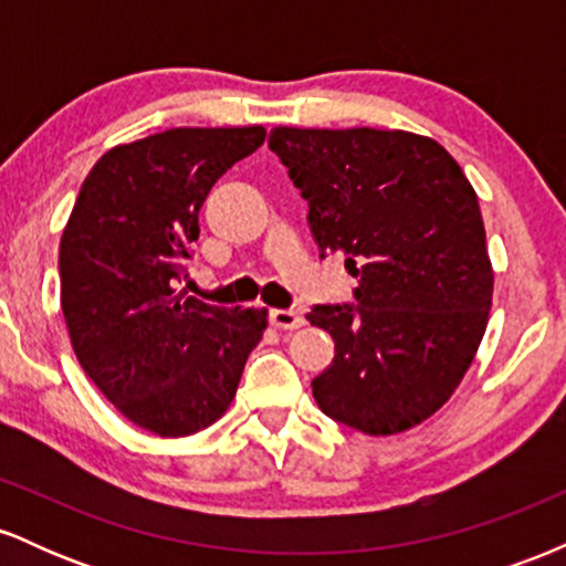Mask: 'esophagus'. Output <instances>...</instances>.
I'll return each instance as SVG.
<instances>
[{
  "label": "esophagus",
  "mask_w": 566,
  "mask_h": 566,
  "mask_svg": "<svg viewBox=\"0 0 566 566\" xmlns=\"http://www.w3.org/2000/svg\"><path fill=\"white\" fill-rule=\"evenodd\" d=\"M271 324H274V327H279V329H297V327H303V316L297 314V311H290V308H276V311H271Z\"/></svg>",
  "instance_id": "obj_1"
}]
</instances>
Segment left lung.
I'll list each match as a JSON object with an SVG mask.
<instances>
[{
	"instance_id": "1",
	"label": "left lung",
	"mask_w": 566,
	"mask_h": 566,
	"mask_svg": "<svg viewBox=\"0 0 566 566\" xmlns=\"http://www.w3.org/2000/svg\"><path fill=\"white\" fill-rule=\"evenodd\" d=\"M269 148L308 201L324 255L359 276L356 305L305 316L335 340L314 378L324 415L369 437L431 418L469 373L492 274L473 186L444 146L405 129L274 127Z\"/></svg>"
}]
</instances>
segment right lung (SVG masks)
Segmentation results:
<instances>
[{"mask_svg": "<svg viewBox=\"0 0 566 566\" xmlns=\"http://www.w3.org/2000/svg\"><path fill=\"white\" fill-rule=\"evenodd\" d=\"M263 127H175L103 154L63 229L61 308L90 380L138 428L188 437L237 396L269 311L180 290L216 180L263 146Z\"/></svg>", "mask_w": 566, "mask_h": 566, "instance_id": "1", "label": "right lung"}]
</instances>
